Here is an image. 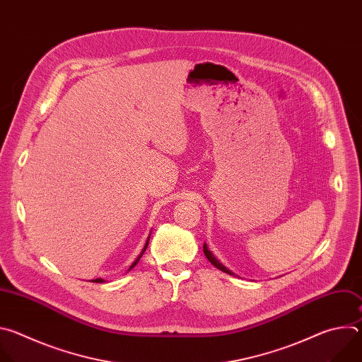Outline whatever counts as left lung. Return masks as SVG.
Segmentation results:
<instances>
[{"label":"left lung","instance_id":"1","mask_svg":"<svg viewBox=\"0 0 362 362\" xmlns=\"http://www.w3.org/2000/svg\"><path fill=\"white\" fill-rule=\"evenodd\" d=\"M203 252H204L206 257H208V261H209L214 267H216L218 269H221V271H223V272H226V274H229V275H233L229 269H226V268L216 259V257L212 255V252L208 249V246H206V243H203Z\"/></svg>","mask_w":362,"mask_h":362}]
</instances>
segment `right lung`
Here are the masks:
<instances>
[{"mask_svg": "<svg viewBox=\"0 0 362 362\" xmlns=\"http://www.w3.org/2000/svg\"><path fill=\"white\" fill-rule=\"evenodd\" d=\"M148 239H150V236H148V238H147V240H146V245H144V247H143V250H141V253H140V255H139V256H137V259H136V261H134V262H133V265H132V267H130V269H132V268H134V267H136V264H137V262H139V259H140V257H141V256H143V253H144V250H146V249H147V245H148ZM93 282H98V284H100V282H105V281H103V279H100V278H97V279H94V281H93Z\"/></svg>", "mask_w": 362, "mask_h": 362, "instance_id": "obj_1", "label": "right lung"}]
</instances>
